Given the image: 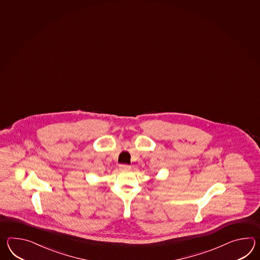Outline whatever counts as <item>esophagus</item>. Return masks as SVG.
<instances>
[{"instance_id": "esophagus-1", "label": "esophagus", "mask_w": 260, "mask_h": 260, "mask_svg": "<svg viewBox=\"0 0 260 260\" xmlns=\"http://www.w3.org/2000/svg\"><path fill=\"white\" fill-rule=\"evenodd\" d=\"M119 167H120L121 170H125V171H127V170H129V169H131V166H129V165H127V164H121Z\"/></svg>"}]
</instances>
